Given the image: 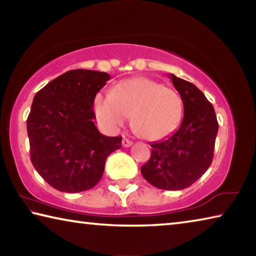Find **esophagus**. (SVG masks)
<instances>
[{
	"mask_svg": "<svg viewBox=\"0 0 256 256\" xmlns=\"http://www.w3.org/2000/svg\"><path fill=\"white\" fill-rule=\"evenodd\" d=\"M133 144V142L131 140H128V138H123L122 140V146H125V148H128V146H131Z\"/></svg>",
	"mask_w": 256,
	"mask_h": 256,
	"instance_id": "esophagus-1",
	"label": "esophagus"
}]
</instances>
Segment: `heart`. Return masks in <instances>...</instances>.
<instances>
[{"instance_id": "b5f03b06", "label": "heart", "mask_w": 256, "mask_h": 256, "mask_svg": "<svg viewBox=\"0 0 256 256\" xmlns=\"http://www.w3.org/2000/svg\"><path fill=\"white\" fill-rule=\"evenodd\" d=\"M94 112L99 124L116 131L126 123L138 136L148 140H160L178 126L183 102L180 94L149 78H132L118 82L112 94H98Z\"/></svg>"}]
</instances>
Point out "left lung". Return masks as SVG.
I'll list each match as a JSON object with an SVG mask.
<instances>
[{
	"mask_svg": "<svg viewBox=\"0 0 256 256\" xmlns=\"http://www.w3.org/2000/svg\"><path fill=\"white\" fill-rule=\"evenodd\" d=\"M168 76L183 100L184 118L172 136L150 144V159L141 172L154 188L176 190L188 188L210 167L218 120L212 104L198 86L172 73Z\"/></svg>",
	"mask_w": 256,
	"mask_h": 256,
	"instance_id": "8db88e82",
	"label": "left lung"
}]
</instances>
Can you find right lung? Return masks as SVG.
Returning <instances> with one entry per match:
<instances>
[{"label": "right lung", "instance_id": "obj_1", "mask_svg": "<svg viewBox=\"0 0 256 256\" xmlns=\"http://www.w3.org/2000/svg\"><path fill=\"white\" fill-rule=\"evenodd\" d=\"M110 76L106 72L71 70L52 80L34 97L27 132L30 160L52 188L66 193L92 188L108 156L122 146L94 120V97Z\"/></svg>", "mask_w": 256, "mask_h": 256}]
</instances>
